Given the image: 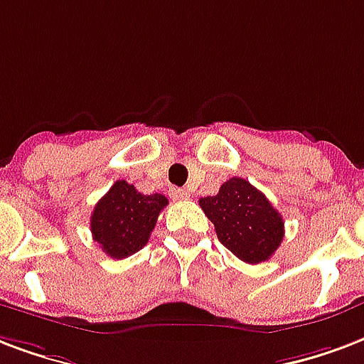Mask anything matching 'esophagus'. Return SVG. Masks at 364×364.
I'll list each match as a JSON object with an SVG mask.
<instances>
[{"label": "esophagus", "instance_id": "1", "mask_svg": "<svg viewBox=\"0 0 364 364\" xmlns=\"http://www.w3.org/2000/svg\"><path fill=\"white\" fill-rule=\"evenodd\" d=\"M169 196L175 198V200H185V198H189V191L187 189H179V187H173V189L169 191Z\"/></svg>", "mask_w": 364, "mask_h": 364}]
</instances>
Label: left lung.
Wrapping results in <instances>:
<instances>
[{
	"instance_id": "left-lung-1",
	"label": "left lung",
	"mask_w": 364,
	"mask_h": 364,
	"mask_svg": "<svg viewBox=\"0 0 364 364\" xmlns=\"http://www.w3.org/2000/svg\"><path fill=\"white\" fill-rule=\"evenodd\" d=\"M200 208L214 223L220 243L243 262H264L284 241L282 214L243 177H231L216 196L200 198Z\"/></svg>"
}]
</instances>
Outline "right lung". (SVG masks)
Wrapping results in <instances>:
<instances>
[{
    "label": "right lung",
    "mask_w": 364,
    "mask_h": 364,
    "mask_svg": "<svg viewBox=\"0 0 364 364\" xmlns=\"http://www.w3.org/2000/svg\"><path fill=\"white\" fill-rule=\"evenodd\" d=\"M168 198L160 193L142 195L127 181H115L90 216L92 239L107 257L127 258L148 243Z\"/></svg>",
    "instance_id": "right-lung-1"
}]
</instances>
